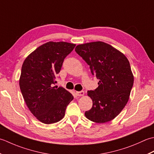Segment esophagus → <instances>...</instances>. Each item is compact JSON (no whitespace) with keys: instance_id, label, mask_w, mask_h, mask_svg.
Masks as SVG:
<instances>
[{"instance_id":"esophagus-1","label":"esophagus","mask_w":154,"mask_h":154,"mask_svg":"<svg viewBox=\"0 0 154 154\" xmlns=\"http://www.w3.org/2000/svg\"><path fill=\"white\" fill-rule=\"evenodd\" d=\"M76 94L78 96H82L84 95V91H80V92H76Z\"/></svg>"}]
</instances>
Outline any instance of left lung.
Returning a JSON list of instances; mask_svg holds the SVG:
<instances>
[{"mask_svg":"<svg viewBox=\"0 0 154 154\" xmlns=\"http://www.w3.org/2000/svg\"><path fill=\"white\" fill-rule=\"evenodd\" d=\"M75 51L99 80L96 89L88 91L93 105L85 112L86 117L100 124L112 120L126 105L133 86L129 61L117 49L100 41L79 45Z\"/></svg>","mask_w":154,"mask_h":154,"instance_id":"obj_1","label":"left lung"}]
</instances>
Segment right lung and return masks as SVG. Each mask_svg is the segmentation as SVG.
Segmentation results:
<instances>
[{
  "instance_id": "obj_1",
  "label": "right lung",
  "mask_w": 154,
  "mask_h": 154,
  "mask_svg": "<svg viewBox=\"0 0 154 154\" xmlns=\"http://www.w3.org/2000/svg\"><path fill=\"white\" fill-rule=\"evenodd\" d=\"M76 45L48 42L37 48L24 60L19 85L31 113L44 124L61 120L74 97L64 88L54 86L56 76L64 58Z\"/></svg>"
}]
</instances>
